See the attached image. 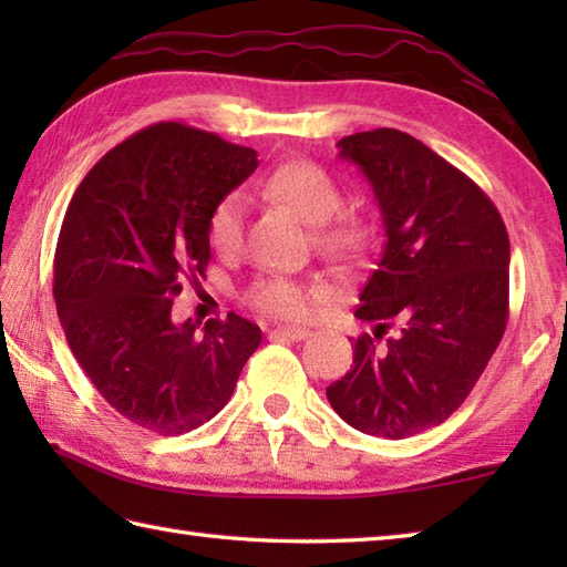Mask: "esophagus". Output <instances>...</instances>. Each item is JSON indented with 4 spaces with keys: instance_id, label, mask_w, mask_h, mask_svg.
I'll return each mask as SVG.
<instances>
[{
    "instance_id": "obj_1",
    "label": "esophagus",
    "mask_w": 567,
    "mask_h": 567,
    "mask_svg": "<svg viewBox=\"0 0 567 567\" xmlns=\"http://www.w3.org/2000/svg\"><path fill=\"white\" fill-rule=\"evenodd\" d=\"M272 339H287V341H305L311 336L309 329H302V327H275L270 331Z\"/></svg>"
}]
</instances>
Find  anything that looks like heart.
<instances>
[{
	"mask_svg": "<svg viewBox=\"0 0 567 567\" xmlns=\"http://www.w3.org/2000/svg\"><path fill=\"white\" fill-rule=\"evenodd\" d=\"M262 192L290 207L311 226L317 252L333 262H358L368 256L372 228L363 214L341 209L343 192L329 171L311 161H287L265 177ZM248 207L240 192H228L214 204L207 219V238L214 250L231 256L244 244ZM327 299L317 282H299L292 277H260L250 287L248 302L262 315L277 319H307Z\"/></svg>",
	"mask_w": 567,
	"mask_h": 567,
	"instance_id": "1",
	"label": "heart"
}]
</instances>
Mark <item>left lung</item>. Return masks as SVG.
Here are the masks:
<instances>
[{
	"label": "left lung",
	"mask_w": 567,
	"mask_h": 567,
	"mask_svg": "<svg viewBox=\"0 0 567 567\" xmlns=\"http://www.w3.org/2000/svg\"><path fill=\"white\" fill-rule=\"evenodd\" d=\"M339 148L368 175L388 244L355 309L375 331L355 341L327 396L346 424L396 441L443 424L497 351L509 236L495 202L404 131H360Z\"/></svg>",
	"instance_id": "left-lung-1"
}]
</instances>
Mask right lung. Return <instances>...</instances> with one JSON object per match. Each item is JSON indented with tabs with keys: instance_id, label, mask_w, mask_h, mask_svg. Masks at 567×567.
I'll return each instance as SVG.
<instances>
[{
	"instance_id": "right-lung-1",
	"label": "right lung",
	"mask_w": 567,
	"mask_h": 567,
	"mask_svg": "<svg viewBox=\"0 0 567 567\" xmlns=\"http://www.w3.org/2000/svg\"><path fill=\"white\" fill-rule=\"evenodd\" d=\"M258 167V153L161 122L122 141L84 175L60 226L53 297L72 355L131 424L161 436L202 426L231 400L262 333L228 315L173 321L183 280L212 258L216 202Z\"/></svg>"
}]
</instances>
